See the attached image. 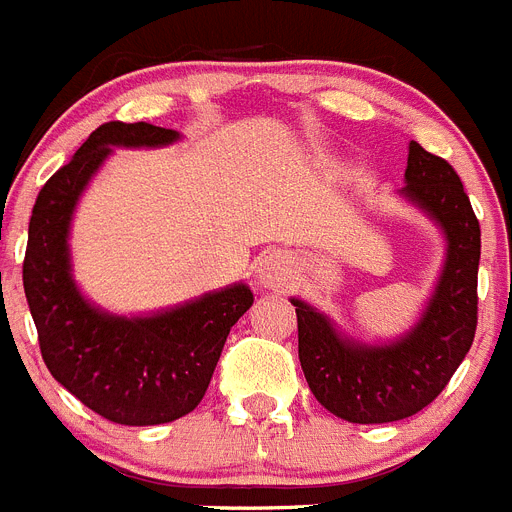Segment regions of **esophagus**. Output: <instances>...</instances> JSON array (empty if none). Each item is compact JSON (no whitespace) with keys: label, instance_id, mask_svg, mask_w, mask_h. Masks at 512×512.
Returning <instances> with one entry per match:
<instances>
[{"label":"esophagus","instance_id":"esophagus-1","mask_svg":"<svg viewBox=\"0 0 512 512\" xmlns=\"http://www.w3.org/2000/svg\"><path fill=\"white\" fill-rule=\"evenodd\" d=\"M257 281L265 288H283L291 281V260L283 252H268L257 262Z\"/></svg>","mask_w":512,"mask_h":512}]
</instances>
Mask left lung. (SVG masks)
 I'll return each mask as SVG.
<instances>
[{"instance_id":"left-lung-1","label":"left lung","mask_w":512,"mask_h":512,"mask_svg":"<svg viewBox=\"0 0 512 512\" xmlns=\"http://www.w3.org/2000/svg\"><path fill=\"white\" fill-rule=\"evenodd\" d=\"M404 180V195L448 237L446 268L415 330L394 345H355L342 340L319 311L291 299L311 394L332 415L361 425L404 420L428 407L446 389L477 332L482 231L469 195L451 164L417 141L410 144Z\"/></svg>"}]
</instances>
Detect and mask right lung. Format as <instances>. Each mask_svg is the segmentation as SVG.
<instances>
[{"label": "right lung", "mask_w": 512, "mask_h": 512, "mask_svg": "<svg viewBox=\"0 0 512 512\" xmlns=\"http://www.w3.org/2000/svg\"><path fill=\"white\" fill-rule=\"evenodd\" d=\"M177 131L110 121L90 133L35 198L22 286L48 371L84 407L121 425H159L201 404L229 330L252 306L244 283L157 317L102 314L69 275L71 211L110 146H162Z\"/></svg>", "instance_id": "add662e5"}]
</instances>
